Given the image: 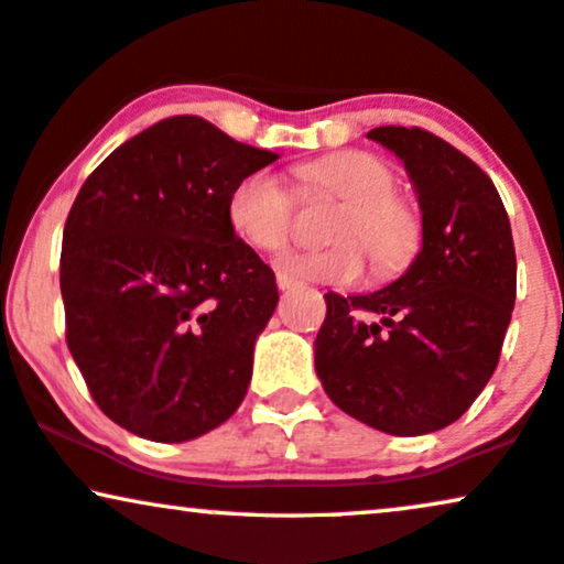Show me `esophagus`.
Listing matches in <instances>:
<instances>
[{"label": "esophagus", "mask_w": 564, "mask_h": 564, "mask_svg": "<svg viewBox=\"0 0 564 564\" xmlns=\"http://www.w3.org/2000/svg\"><path fill=\"white\" fill-rule=\"evenodd\" d=\"M275 281H278V289H281V291H291V289L296 286L294 278H289V275H283V273H278Z\"/></svg>", "instance_id": "obj_1"}]
</instances>
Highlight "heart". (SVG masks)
I'll list each match as a JSON object with an SVG mask.
<instances>
[{
	"mask_svg": "<svg viewBox=\"0 0 564 564\" xmlns=\"http://www.w3.org/2000/svg\"><path fill=\"white\" fill-rule=\"evenodd\" d=\"M306 195L344 199L333 220L335 247L319 252H289L275 262L294 281L354 283L365 273L367 253L377 275H393L416 254L422 220L409 199L395 195L393 171L372 153L340 151L296 169ZM229 224L247 247L278 252L291 237L294 197L273 171H252L231 189Z\"/></svg>",
	"mask_w": 564,
	"mask_h": 564,
	"instance_id": "heart-1",
	"label": "heart"
}]
</instances>
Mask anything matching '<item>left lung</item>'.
Listing matches in <instances>:
<instances>
[{
	"label": "left lung",
	"mask_w": 564,
	"mask_h": 564,
	"mask_svg": "<svg viewBox=\"0 0 564 564\" xmlns=\"http://www.w3.org/2000/svg\"><path fill=\"white\" fill-rule=\"evenodd\" d=\"M367 138L403 161L422 249L380 291H327L315 369L348 416L416 437L460 419L495 372L516 304V247L500 192L451 142L393 124Z\"/></svg>",
	"instance_id": "left-lung-1"
}]
</instances>
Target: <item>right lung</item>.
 <instances>
[{"label":"right lung","instance_id":"1","mask_svg":"<svg viewBox=\"0 0 564 564\" xmlns=\"http://www.w3.org/2000/svg\"><path fill=\"white\" fill-rule=\"evenodd\" d=\"M275 159L184 113L119 145L77 192L59 262L67 346L127 432L187 442L245 401L278 286L226 205Z\"/></svg>","mask_w":564,"mask_h":564}]
</instances>
